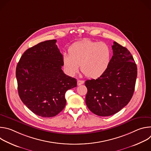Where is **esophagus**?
Masks as SVG:
<instances>
[{
	"instance_id": "1",
	"label": "esophagus",
	"mask_w": 151,
	"mask_h": 151,
	"mask_svg": "<svg viewBox=\"0 0 151 151\" xmlns=\"http://www.w3.org/2000/svg\"><path fill=\"white\" fill-rule=\"evenodd\" d=\"M83 83H84V81H82V80H78V81H77L78 85H81L83 84Z\"/></svg>"
}]
</instances>
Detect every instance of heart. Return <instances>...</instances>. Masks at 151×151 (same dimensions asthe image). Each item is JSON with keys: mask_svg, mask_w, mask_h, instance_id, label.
<instances>
[{"mask_svg": "<svg viewBox=\"0 0 151 151\" xmlns=\"http://www.w3.org/2000/svg\"><path fill=\"white\" fill-rule=\"evenodd\" d=\"M69 54L63 56V66L71 76L79 70L88 78L96 79L108 69L111 60L109 47L103 42L83 40L73 44L68 50Z\"/></svg>", "mask_w": 151, "mask_h": 151, "instance_id": "heart-1", "label": "heart"}]
</instances>
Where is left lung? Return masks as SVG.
<instances>
[{"instance_id":"8db88e82","label":"left lung","mask_w":151,"mask_h":151,"mask_svg":"<svg viewBox=\"0 0 151 151\" xmlns=\"http://www.w3.org/2000/svg\"><path fill=\"white\" fill-rule=\"evenodd\" d=\"M113 56L106 72L96 79L85 82L87 88L85 103L88 108L100 116L112 115L125 107L134 93L137 68L125 47L114 42Z\"/></svg>"}]
</instances>
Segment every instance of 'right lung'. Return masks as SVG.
Segmentation results:
<instances>
[{
	"mask_svg": "<svg viewBox=\"0 0 151 151\" xmlns=\"http://www.w3.org/2000/svg\"><path fill=\"white\" fill-rule=\"evenodd\" d=\"M55 39L29 48L16 68L19 96L36 115L45 118L58 114L66 106L65 93L77 86L75 78L64 73L63 55Z\"/></svg>",
	"mask_w": 151,
	"mask_h": 151,
	"instance_id": "obj_1",
	"label": "right lung"
}]
</instances>
